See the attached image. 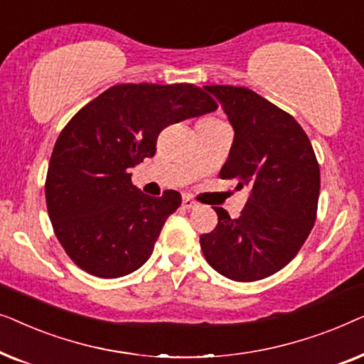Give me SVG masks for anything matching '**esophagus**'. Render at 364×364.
<instances>
[{
	"mask_svg": "<svg viewBox=\"0 0 364 364\" xmlns=\"http://www.w3.org/2000/svg\"><path fill=\"white\" fill-rule=\"evenodd\" d=\"M182 207L186 208V210H191V208H196L197 207V202L192 200L191 197H183L182 200Z\"/></svg>",
	"mask_w": 364,
	"mask_h": 364,
	"instance_id": "obj_1",
	"label": "esophagus"
}]
</instances>
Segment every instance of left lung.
I'll list each match as a JSON object with an SVG mask.
<instances>
[{
  "mask_svg": "<svg viewBox=\"0 0 364 364\" xmlns=\"http://www.w3.org/2000/svg\"><path fill=\"white\" fill-rule=\"evenodd\" d=\"M235 136L220 178L248 187L238 218L215 207L218 223L200 235L208 265L235 282H257L288 265L310 235L320 197V166L300 124L247 87L205 86Z\"/></svg>",
  "mask_w": 364,
  "mask_h": 364,
  "instance_id": "1",
  "label": "left lung"
}]
</instances>
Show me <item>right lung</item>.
<instances>
[{
	"label": "right lung",
	"instance_id": "obj_1",
	"mask_svg": "<svg viewBox=\"0 0 364 364\" xmlns=\"http://www.w3.org/2000/svg\"><path fill=\"white\" fill-rule=\"evenodd\" d=\"M215 109L193 84H117L66 124L54 144L44 191L54 233L79 268L119 278L149 260L182 197L177 191L146 196L129 168L154 157L162 129Z\"/></svg>",
	"mask_w": 364,
	"mask_h": 364
}]
</instances>
